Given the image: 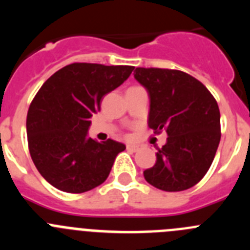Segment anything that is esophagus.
<instances>
[{"label": "esophagus", "mask_w": 250, "mask_h": 250, "mask_svg": "<svg viewBox=\"0 0 250 250\" xmlns=\"http://www.w3.org/2000/svg\"><path fill=\"white\" fill-rule=\"evenodd\" d=\"M126 149L130 150V151H138L139 146L138 145H131V144H127L126 145Z\"/></svg>", "instance_id": "obj_1"}]
</instances>
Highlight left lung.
Returning a JSON list of instances; mask_svg holds the SVG:
<instances>
[{
    "mask_svg": "<svg viewBox=\"0 0 250 250\" xmlns=\"http://www.w3.org/2000/svg\"><path fill=\"white\" fill-rule=\"evenodd\" d=\"M134 76L149 92V127L167 134L145 180L164 191L187 190L204 178L215 156L222 135L218 103L184 71L136 67Z\"/></svg>",
    "mask_w": 250,
    "mask_h": 250,
    "instance_id": "1",
    "label": "left lung"
}]
</instances>
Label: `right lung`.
<instances>
[{
  "instance_id": "1",
  "label": "right lung",
  "mask_w": 250,
  "mask_h": 250,
  "mask_svg": "<svg viewBox=\"0 0 250 250\" xmlns=\"http://www.w3.org/2000/svg\"><path fill=\"white\" fill-rule=\"evenodd\" d=\"M134 66L75 62L60 68L35 95L26 119L28 150L39 173L59 190L80 194L105 182L125 145L87 138L101 100Z\"/></svg>"
}]
</instances>
